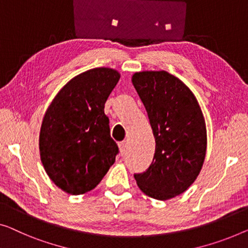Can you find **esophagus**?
<instances>
[{
  "mask_svg": "<svg viewBox=\"0 0 248 248\" xmlns=\"http://www.w3.org/2000/svg\"><path fill=\"white\" fill-rule=\"evenodd\" d=\"M127 148H128V142L127 141L119 142V149H120L121 155L125 154V151H127Z\"/></svg>",
  "mask_w": 248,
  "mask_h": 248,
  "instance_id": "esophagus-1",
  "label": "esophagus"
}]
</instances>
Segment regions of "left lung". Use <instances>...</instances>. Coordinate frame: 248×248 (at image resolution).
Masks as SVG:
<instances>
[{"mask_svg":"<svg viewBox=\"0 0 248 248\" xmlns=\"http://www.w3.org/2000/svg\"><path fill=\"white\" fill-rule=\"evenodd\" d=\"M132 84L147 110L156 141L149 168L135 173L142 193L167 201L186 191L204 164L205 119L190 89L167 71H142Z\"/></svg>","mask_w":248,"mask_h":248,"instance_id":"left-lung-1","label":"left lung"}]
</instances>
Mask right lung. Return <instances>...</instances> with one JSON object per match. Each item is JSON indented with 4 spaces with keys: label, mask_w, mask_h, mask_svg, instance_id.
<instances>
[{
    "label": "right lung",
    "mask_w": 248,
    "mask_h": 248,
    "mask_svg": "<svg viewBox=\"0 0 248 248\" xmlns=\"http://www.w3.org/2000/svg\"><path fill=\"white\" fill-rule=\"evenodd\" d=\"M120 79L110 68L80 73L59 91L44 114L40 156L50 179L71 195L97 187L119 153L105 103Z\"/></svg>",
    "instance_id": "1"
}]
</instances>
